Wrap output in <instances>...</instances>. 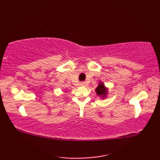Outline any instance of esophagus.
<instances>
[{
    "label": "esophagus",
    "instance_id": "esophagus-1",
    "mask_svg": "<svg viewBox=\"0 0 160 160\" xmlns=\"http://www.w3.org/2000/svg\"><path fill=\"white\" fill-rule=\"evenodd\" d=\"M85 82H80V86H84V85H85Z\"/></svg>",
    "mask_w": 160,
    "mask_h": 160
}]
</instances>
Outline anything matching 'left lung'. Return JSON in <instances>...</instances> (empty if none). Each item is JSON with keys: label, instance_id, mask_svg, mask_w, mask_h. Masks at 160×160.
<instances>
[{"label": "left lung", "instance_id": "obj_1", "mask_svg": "<svg viewBox=\"0 0 160 160\" xmlns=\"http://www.w3.org/2000/svg\"><path fill=\"white\" fill-rule=\"evenodd\" d=\"M96 93H97L98 96H99L101 99H105L108 96V89L107 87H105L104 84L100 81L98 83V85L96 87V89H95Z\"/></svg>", "mask_w": 160, "mask_h": 160}]
</instances>
